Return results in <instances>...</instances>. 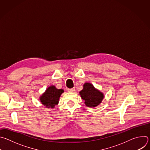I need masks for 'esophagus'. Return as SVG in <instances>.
Wrapping results in <instances>:
<instances>
[{"label":"esophagus","instance_id":"34e87169","mask_svg":"<svg viewBox=\"0 0 150 150\" xmlns=\"http://www.w3.org/2000/svg\"><path fill=\"white\" fill-rule=\"evenodd\" d=\"M75 88H68V91H69V92H74V91H75Z\"/></svg>","mask_w":150,"mask_h":150}]
</instances>
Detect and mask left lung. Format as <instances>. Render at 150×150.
I'll return each mask as SVG.
<instances>
[{"label":"left lung","instance_id":"left-lung-1","mask_svg":"<svg viewBox=\"0 0 150 150\" xmlns=\"http://www.w3.org/2000/svg\"><path fill=\"white\" fill-rule=\"evenodd\" d=\"M79 94L85 101V104L90 108L98 105L104 98L103 94L96 90L90 83H85L83 85V88L79 92Z\"/></svg>","mask_w":150,"mask_h":150}]
</instances>
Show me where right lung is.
<instances>
[{"mask_svg":"<svg viewBox=\"0 0 150 150\" xmlns=\"http://www.w3.org/2000/svg\"><path fill=\"white\" fill-rule=\"evenodd\" d=\"M63 90L62 89H57L54 86H50L40 97V101L46 108H53L58 104L59 97Z\"/></svg>","mask_w":150,"mask_h":150,"instance_id":"1","label":"right lung"}]
</instances>
